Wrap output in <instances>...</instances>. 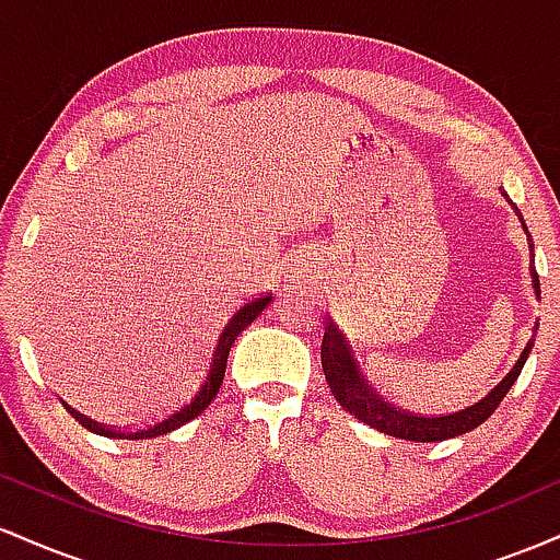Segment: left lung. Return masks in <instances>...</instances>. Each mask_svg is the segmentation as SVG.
Instances as JSON below:
<instances>
[{"label": "left lung", "instance_id": "left-lung-1", "mask_svg": "<svg viewBox=\"0 0 560 560\" xmlns=\"http://www.w3.org/2000/svg\"><path fill=\"white\" fill-rule=\"evenodd\" d=\"M508 202H511V199H508ZM511 208L516 210L518 221H522V226L526 231V223L522 213H518V208L513 202ZM526 236H529V231H526ZM529 255L535 258V244H532V240H529ZM529 276H532V287H535V294L539 298V279L535 271V260L529 262ZM537 329L539 324H535V329L532 331L537 334ZM535 334H532V337H535ZM532 347H535V339L526 342L522 355H518V361L513 363V369L503 376V382L487 392L479 402L468 405V408L455 410V413H447V416L410 413V410L395 408V405L384 400L382 395H376V389H371L369 382H365L361 365H358L355 355H352L350 345H347L345 334L337 329V324H326L324 342H320V365H324V376L326 382H329L331 395L337 397V402L342 405L345 410H350L358 421L369 423V427H374L378 432L389 436H397V440L440 442V440H450V436L471 432V429H477L481 421L490 419V413L498 408L500 400H503L505 392L513 387V382H516L518 374H522Z\"/></svg>", "mask_w": 560, "mask_h": 560}]
</instances>
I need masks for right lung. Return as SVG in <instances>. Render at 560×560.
Listing matches in <instances>:
<instances>
[{
    "label": "right lung",
    "mask_w": 560,
    "mask_h": 560,
    "mask_svg": "<svg viewBox=\"0 0 560 560\" xmlns=\"http://www.w3.org/2000/svg\"><path fill=\"white\" fill-rule=\"evenodd\" d=\"M268 302H271V294H262V298L244 302L240 311H236L234 316L229 318V324L223 326L221 337H218V342L213 347V355H210V363H208V369H205V376H202V382H199V387L191 392L189 400H184L182 405H178V408H173L171 413L163 416V419L144 423V427L133 429V432H124V429L100 427L96 421L86 419V416L79 413V410L70 408L68 402H62V405H66L68 413L73 416V419L79 421L83 429H89V432H94L100 436H113V440H150V436L168 434V432H173V429L184 427L186 421L197 419V416L202 413L205 408H208L210 400H213V397L218 395V389H221V384H223V374H226V361H229L231 345H234V339L240 337V334L247 329V326L253 324L255 318L260 316V311L268 305Z\"/></svg>",
    "instance_id": "right-lung-1"
}]
</instances>
